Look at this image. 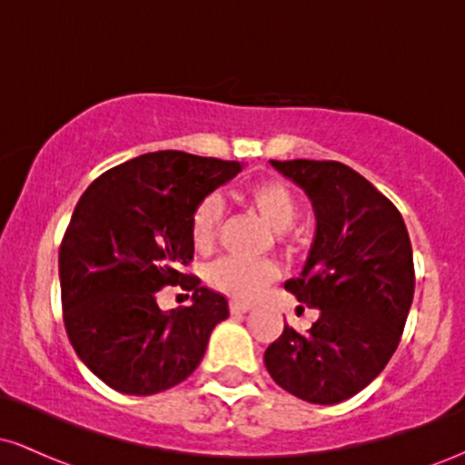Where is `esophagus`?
Returning <instances> with one entry per match:
<instances>
[{
    "label": "esophagus",
    "mask_w": 465,
    "mask_h": 465,
    "mask_svg": "<svg viewBox=\"0 0 465 465\" xmlns=\"http://www.w3.org/2000/svg\"><path fill=\"white\" fill-rule=\"evenodd\" d=\"M229 311H232V314H244L251 311L249 303H242V302H232L229 303Z\"/></svg>",
    "instance_id": "esophagus-1"
}]
</instances>
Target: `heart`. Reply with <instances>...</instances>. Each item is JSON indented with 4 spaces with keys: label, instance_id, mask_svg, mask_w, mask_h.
I'll return each mask as SVG.
<instances>
[{
    "label": "heart",
    "instance_id": "1",
    "mask_svg": "<svg viewBox=\"0 0 465 465\" xmlns=\"http://www.w3.org/2000/svg\"><path fill=\"white\" fill-rule=\"evenodd\" d=\"M247 199L273 229L291 227L297 216L295 194L284 181H258L247 190ZM221 218L223 199L218 194H207L196 203L190 216V236L196 249L207 251L214 244ZM275 277L277 266L271 260H240L233 255H223L205 269L207 284L236 302H253Z\"/></svg>",
    "mask_w": 465,
    "mask_h": 465
}]
</instances>
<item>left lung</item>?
<instances>
[{
  "instance_id": "obj_1",
  "label": "left lung",
  "mask_w": 465,
  "mask_h": 465,
  "mask_svg": "<svg viewBox=\"0 0 465 465\" xmlns=\"http://www.w3.org/2000/svg\"><path fill=\"white\" fill-rule=\"evenodd\" d=\"M306 192L317 233L300 277L284 288L319 308L306 334L284 325L264 351L271 378L312 404L365 389L398 350L413 302L415 269L398 207L341 162H271Z\"/></svg>"
}]
</instances>
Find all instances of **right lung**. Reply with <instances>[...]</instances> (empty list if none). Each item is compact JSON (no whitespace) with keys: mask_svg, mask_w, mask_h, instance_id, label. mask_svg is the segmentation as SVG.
<instances>
[{"mask_svg":"<svg viewBox=\"0 0 465 465\" xmlns=\"http://www.w3.org/2000/svg\"><path fill=\"white\" fill-rule=\"evenodd\" d=\"M240 170L159 151L106 170L80 196L58 251L63 322L80 361L115 391L153 396L183 382L229 317L225 297L183 266L194 258L192 210ZM165 285L192 292L193 306L159 312Z\"/></svg>","mask_w":465,"mask_h":465,"instance_id":"1","label":"right lung"}]
</instances>
